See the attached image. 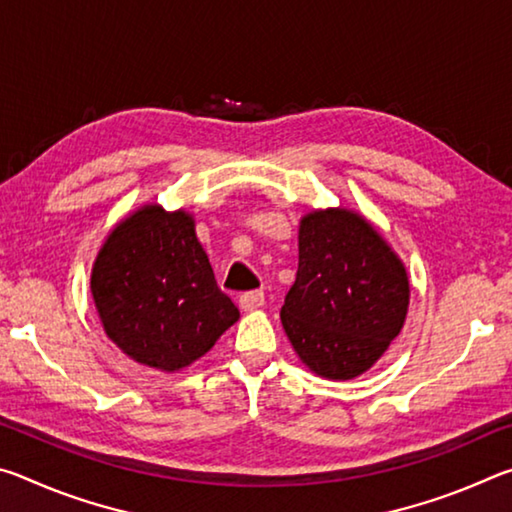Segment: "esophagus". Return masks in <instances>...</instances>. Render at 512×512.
Instances as JSON below:
<instances>
[{
  "instance_id": "1",
  "label": "esophagus",
  "mask_w": 512,
  "mask_h": 512,
  "mask_svg": "<svg viewBox=\"0 0 512 512\" xmlns=\"http://www.w3.org/2000/svg\"><path fill=\"white\" fill-rule=\"evenodd\" d=\"M264 305V293L262 291H248L239 298V307L244 311H257Z\"/></svg>"
}]
</instances>
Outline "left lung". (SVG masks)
<instances>
[{"label":"left lung","mask_w":512,"mask_h":512,"mask_svg":"<svg viewBox=\"0 0 512 512\" xmlns=\"http://www.w3.org/2000/svg\"><path fill=\"white\" fill-rule=\"evenodd\" d=\"M406 266L366 216L311 210L298 225V273L280 311L305 366L348 381L384 357L409 314Z\"/></svg>","instance_id":"obj_1"}]
</instances>
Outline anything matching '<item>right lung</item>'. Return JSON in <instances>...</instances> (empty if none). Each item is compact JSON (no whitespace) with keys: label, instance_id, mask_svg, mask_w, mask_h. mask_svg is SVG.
I'll use <instances>...</instances> for the list:
<instances>
[{"label":"right lung","instance_id":"right-lung-1","mask_svg":"<svg viewBox=\"0 0 512 512\" xmlns=\"http://www.w3.org/2000/svg\"><path fill=\"white\" fill-rule=\"evenodd\" d=\"M90 291L108 339L160 372L189 368L239 320L183 207L144 203L117 221L94 257Z\"/></svg>","mask_w":512,"mask_h":512}]
</instances>
